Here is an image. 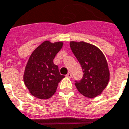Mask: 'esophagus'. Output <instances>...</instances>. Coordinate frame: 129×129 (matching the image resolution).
Masks as SVG:
<instances>
[{"instance_id":"1","label":"esophagus","mask_w":129,"mask_h":129,"mask_svg":"<svg viewBox=\"0 0 129 129\" xmlns=\"http://www.w3.org/2000/svg\"><path fill=\"white\" fill-rule=\"evenodd\" d=\"M67 77H69V78H71L72 77V73L71 72H68L67 75Z\"/></svg>"}]
</instances>
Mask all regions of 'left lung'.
Returning a JSON list of instances; mask_svg holds the SVG:
<instances>
[{
    "instance_id": "8db88e82",
    "label": "left lung",
    "mask_w": 129,
    "mask_h": 129,
    "mask_svg": "<svg viewBox=\"0 0 129 129\" xmlns=\"http://www.w3.org/2000/svg\"><path fill=\"white\" fill-rule=\"evenodd\" d=\"M70 45L84 72L82 80L75 81L77 90L89 98L101 95L110 80L106 57L100 49L90 43L72 41Z\"/></svg>"
}]
</instances>
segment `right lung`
Here are the masks:
<instances>
[{"instance_id":"obj_1","label":"right lung","mask_w":129,"mask_h":129,"mask_svg":"<svg viewBox=\"0 0 129 129\" xmlns=\"http://www.w3.org/2000/svg\"><path fill=\"white\" fill-rule=\"evenodd\" d=\"M63 46L62 42L45 41L32 52L23 73V82L29 92L39 99H49L56 92L60 75L53 59Z\"/></svg>"}]
</instances>
